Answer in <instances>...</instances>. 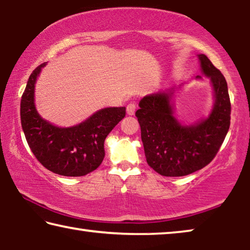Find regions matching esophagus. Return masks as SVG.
Segmentation results:
<instances>
[{
  "label": "esophagus",
  "mask_w": 250,
  "mask_h": 250,
  "mask_svg": "<svg viewBox=\"0 0 250 250\" xmlns=\"http://www.w3.org/2000/svg\"><path fill=\"white\" fill-rule=\"evenodd\" d=\"M135 104L134 103H130L128 105H126V113H128L129 116H132L134 115L135 112Z\"/></svg>",
  "instance_id": "1"
}]
</instances>
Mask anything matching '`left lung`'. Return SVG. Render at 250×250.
I'll list each match as a JSON object with an SVG mask.
<instances>
[{
    "instance_id": "1",
    "label": "left lung",
    "mask_w": 250,
    "mask_h": 250,
    "mask_svg": "<svg viewBox=\"0 0 250 250\" xmlns=\"http://www.w3.org/2000/svg\"><path fill=\"white\" fill-rule=\"evenodd\" d=\"M198 58L214 88L215 104L207 119L189 126L180 125L173 116L171 89L146 96L135 112L146 162L163 176H184L205 167L216 156L229 129L226 79L204 54Z\"/></svg>"
}]
</instances>
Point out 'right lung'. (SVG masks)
I'll return each mask as SVG.
<instances>
[{
  "label": "right lung",
  "mask_w": 250,
  "mask_h": 250,
  "mask_svg": "<svg viewBox=\"0 0 250 250\" xmlns=\"http://www.w3.org/2000/svg\"><path fill=\"white\" fill-rule=\"evenodd\" d=\"M33 71L21 99V122L29 147L47 170L64 176H83L95 171L104 158V140L125 117V108H104L86 121L59 128L42 119L34 104V88L42 67Z\"/></svg>",
  "instance_id": "add662e5"
}]
</instances>
